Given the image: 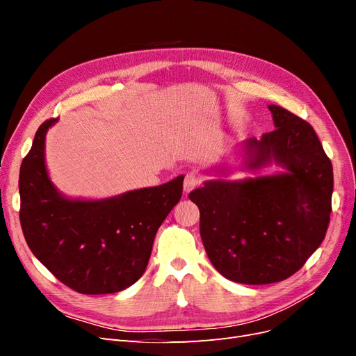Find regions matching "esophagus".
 Wrapping results in <instances>:
<instances>
[{
  "label": "esophagus",
  "mask_w": 356,
  "mask_h": 356,
  "mask_svg": "<svg viewBox=\"0 0 356 356\" xmlns=\"http://www.w3.org/2000/svg\"><path fill=\"white\" fill-rule=\"evenodd\" d=\"M202 181H203V178L200 174H197V172H195V170L188 172V174L186 175V179H184V191L190 193L191 190H195L196 187H199L202 184Z\"/></svg>",
  "instance_id": "obj_1"
}]
</instances>
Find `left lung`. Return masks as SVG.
Wrapping results in <instances>:
<instances>
[{
  "mask_svg": "<svg viewBox=\"0 0 356 356\" xmlns=\"http://www.w3.org/2000/svg\"><path fill=\"white\" fill-rule=\"evenodd\" d=\"M268 110L276 129L243 143L245 169L275 161L285 172L212 179L188 195L200 211L211 263L246 285L279 282L300 270L324 241L331 213L332 165L314 127L282 106Z\"/></svg>",
  "mask_w": 356,
  "mask_h": 356,
  "instance_id": "8db88e82",
  "label": "left lung"
}]
</instances>
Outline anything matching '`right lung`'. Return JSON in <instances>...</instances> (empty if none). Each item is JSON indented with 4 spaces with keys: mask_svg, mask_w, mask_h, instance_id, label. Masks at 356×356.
<instances>
[{
    "mask_svg": "<svg viewBox=\"0 0 356 356\" xmlns=\"http://www.w3.org/2000/svg\"><path fill=\"white\" fill-rule=\"evenodd\" d=\"M50 118L35 134L19 175L20 225L41 264L81 294H113L145 272L161 222L182 195L179 175L166 184L102 200L68 199L49 178L44 141Z\"/></svg>",
    "mask_w": 356,
    "mask_h": 356,
    "instance_id": "1",
    "label": "right lung"
}]
</instances>
